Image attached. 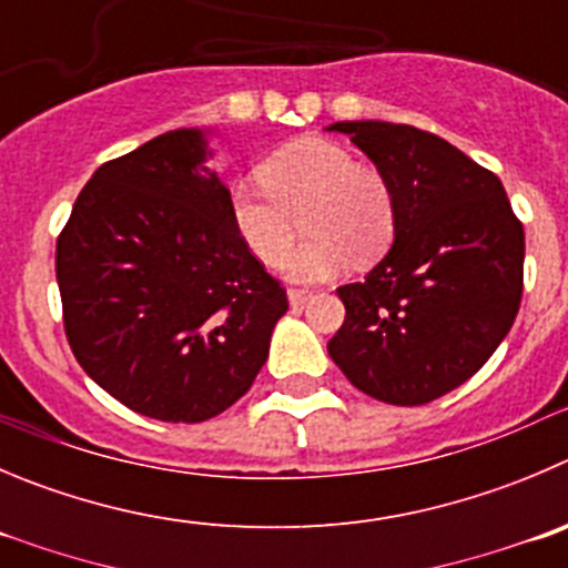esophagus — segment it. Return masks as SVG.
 Here are the masks:
<instances>
[{"instance_id":"34e87169","label":"esophagus","mask_w":568,"mask_h":568,"mask_svg":"<svg viewBox=\"0 0 568 568\" xmlns=\"http://www.w3.org/2000/svg\"><path fill=\"white\" fill-rule=\"evenodd\" d=\"M287 298H290V304H293V306H304V304H310V301H312V293H310V290H290Z\"/></svg>"}]
</instances>
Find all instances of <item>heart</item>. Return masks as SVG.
Segmentation results:
<instances>
[{
    "label": "heart",
    "instance_id": "1",
    "mask_svg": "<svg viewBox=\"0 0 568 568\" xmlns=\"http://www.w3.org/2000/svg\"><path fill=\"white\" fill-rule=\"evenodd\" d=\"M264 189L236 181L225 194L236 240L262 264L284 262L295 245V217L310 242L287 258L293 281L317 284L356 262H371L390 245L396 229L393 192L379 172L328 139H298L258 166Z\"/></svg>",
    "mask_w": 568,
    "mask_h": 568
}]
</instances>
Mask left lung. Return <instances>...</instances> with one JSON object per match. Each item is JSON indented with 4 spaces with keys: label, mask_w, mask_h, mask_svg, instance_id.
<instances>
[{
    "label": "left lung",
    "mask_w": 568,
    "mask_h": 568,
    "mask_svg": "<svg viewBox=\"0 0 568 568\" xmlns=\"http://www.w3.org/2000/svg\"><path fill=\"white\" fill-rule=\"evenodd\" d=\"M328 131L374 161L396 206L387 256L337 290L345 321L328 356L379 402L429 404L471 379L510 332L524 229L499 178L446 139L374 119Z\"/></svg>",
    "instance_id": "8db88e82"
}]
</instances>
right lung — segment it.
<instances>
[{
	"instance_id": "right-lung-1",
	"label": "right lung",
	"mask_w": 568,
	"mask_h": 568,
	"mask_svg": "<svg viewBox=\"0 0 568 568\" xmlns=\"http://www.w3.org/2000/svg\"><path fill=\"white\" fill-rule=\"evenodd\" d=\"M178 128L108 161L58 236L63 326L80 368L155 420L200 424L251 390L287 293L242 247L206 161Z\"/></svg>"
}]
</instances>
